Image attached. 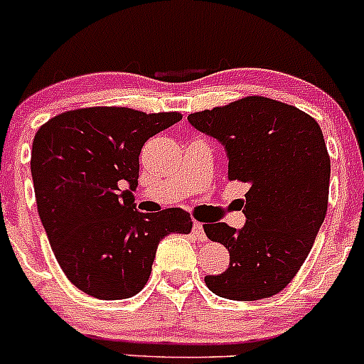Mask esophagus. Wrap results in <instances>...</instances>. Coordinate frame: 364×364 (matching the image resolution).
<instances>
[{"label": "esophagus", "instance_id": "1", "mask_svg": "<svg viewBox=\"0 0 364 364\" xmlns=\"http://www.w3.org/2000/svg\"><path fill=\"white\" fill-rule=\"evenodd\" d=\"M192 235H193V238H197L199 242H206V232H204V228L200 222H193Z\"/></svg>", "mask_w": 364, "mask_h": 364}]
</instances>
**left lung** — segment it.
Returning <instances> with one entry per match:
<instances>
[{
  "label": "left lung",
  "instance_id": "obj_1",
  "mask_svg": "<svg viewBox=\"0 0 364 364\" xmlns=\"http://www.w3.org/2000/svg\"><path fill=\"white\" fill-rule=\"evenodd\" d=\"M188 122L224 146L228 178L249 185L240 199L242 229L204 224L208 238L229 250L228 270L204 283L231 301L279 294L308 257L327 213L331 158L318 122L263 96L196 112Z\"/></svg>",
  "mask_w": 364,
  "mask_h": 364
}]
</instances>
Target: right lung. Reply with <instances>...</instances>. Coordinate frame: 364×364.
Returning <instances> with one entry per match:
<instances>
[{"instance_id":"right-lung-1","label":"right lung","mask_w":364,"mask_h":364,"mask_svg":"<svg viewBox=\"0 0 364 364\" xmlns=\"http://www.w3.org/2000/svg\"><path fill=\"white\" fill-rule=\"evenodd\" d=\"M181 117L122 107L77 108L49 119L35 135L31 178L38 217L67 279L90 297L136 295L149 279L160 240L192 231L190 213L181 208L140 213L133 197L144 144Z\"/></svg>"}]
</instances>
